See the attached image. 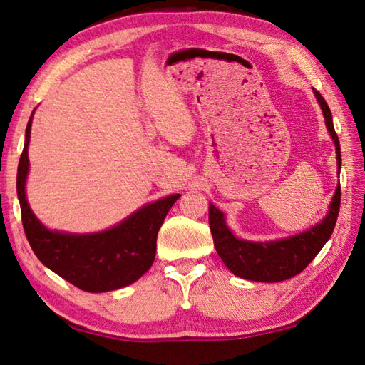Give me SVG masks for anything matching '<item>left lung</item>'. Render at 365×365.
<instances>
[{"label":"left lung","instance_id":"left-lung-1","mask_svg":"<svg viewBox=\"0 0 365 365\" xmlns=\"http://www.w3.org/2000/svg\"><path fill=\"white\" fill-rule=\"evenodd\" d=\"M314 96L322 108L328 133L334 141L337 170H340L342 157H340V144L334 123H332L331 110L320 92L314 89ZM339 208L340 185H337L334 196L331 199L328 213L320 222L299 232V234L269 240V242H250V240L238 238L229 229L226 216L212 202L208 207V222H210L216 252L232 273L242 279H247V281L279 282L299 274L315 259V255L331 238L337 221Z\"/></svg>","mask_w":365,"mask_h":365}]
</instances>
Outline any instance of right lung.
<instances>
[{
    "mask_svg": "<svg viewBox=\"0 0 365 365\" xmlns=\"http://www.w3.org/2000/svg\"><path fill=\"white\" fill-rule=\"evenodd\" d=\"M33 115L34 111L28 120L25 147L19 163L17 196L23 229L37 259L84 292H111L136 282L152 267L158 230L180 195H169L145 204L125 220L100 232L72 234L48 229L31 210L26 199Z\"/></svg>",
    "mask_w": 365,
    "mask_h": 365,
    "instance_id": "right-lung-1",
    "label": "right lung"
}]
</instances>
